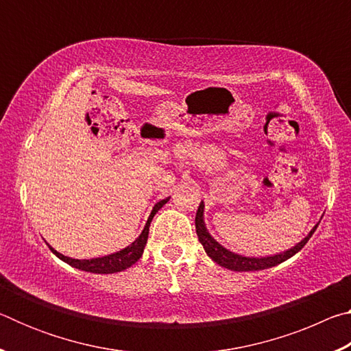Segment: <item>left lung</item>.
<instances>
[{
  "label": "left lung",
  "mask_w": 351,
  "mask_h": 351,
  "mask_svg": "<svg viewBox=\"0 0 351 351\" xmlns=\"http://www.w3.org/2000/svg\"><path fill=\"white\" fill-rule=\"evenodd\" d=\"M195 226H197V235H198L199 243L203 245L206 254L209 255V257L215 261V263H218L219 266H223V268L230 269V271H260V269L272 268V266L282 263V261L291 258L294 254L299 252L300 249L306 245L308 240L311 239V235L314 234V230L317 229L319 223L314 226V228L311 229V232L308 234L300 243H297L294 247H291V249H288V251L280 252V254L271 255V257H243V255L230 252L229 249H226L219 245V243L213 239V237L209 234V230H207V228H206L203 201H201V204L198 206L197 217H195Z\"/></svg>",
  "instance_id": "left-lung-1"
}]
</instances>
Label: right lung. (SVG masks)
Returning a JSON list of instances; mask_svg holds the SVG:
<instances>
[{"mask_svg": "<svg viewBox=\"0 0 351 351\" xmlns=\"http://www.w3.org/2000/svg\"><path fill=\"white\" fill-rule=\"evenodd\" d=\"M170 198H165L162 201H159V203L154 204L153 210L150 213V217H148L147 223H145V228L142 230L141 235L136 239L132 245L121 249V251H117L114 254H110V255H105V257H97V258H90V260H77V258H71L66 257V255H63L60 252H57L54 247L49 246V249L52 252H54L58 258L63 260L64 263H68L71 266H74L77 269H82V271H86V272H94V274H114V272H121L123 269L130 268V266L134 265L136 261H138L142 257V252H144V247L147 245V239H148V229H150V223L153 217L156 215V212L161 209V207L167 203Z\"/></svg>", "mask_w": 351, "mask_h": 351, "instance_id": "1", "label": "right lung"}]
</instances>
